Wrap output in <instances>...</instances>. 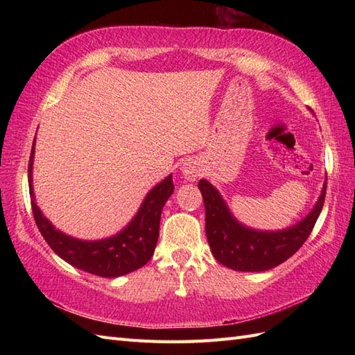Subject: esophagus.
<instances>
[{
	"label": "esophagus",
	"mask_w": 355,
	"mask_h": 355,
	"mask_svg": "<svg viewBox=\"0 0 355 355\" xmlns=\"http://www.w3.org/2000/svg\"><path fill=\"white\" fill-rule=\"evenodd\" d=\"M182 173L186 180H189V182H193L195 178L201 177L202 173V168L198 160H195V158H189V160H186L182 166Z\"/></svg>",
	"instance_id": "1"
}]
</instances>
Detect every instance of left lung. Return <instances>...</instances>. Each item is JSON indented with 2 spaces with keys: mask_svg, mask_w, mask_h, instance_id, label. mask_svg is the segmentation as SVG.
Segmentation results:
<instances>
[{
  "mask_svg": "<svg viewBox=\"0 0 355 355\" xmlns=\"http://www.w3.org/2000/svg\"><path fill=\"white\" fill-rule=\"evenodd\" d=\"M206 209V235L215 259L238 271H266L296 253L310 236L325 201L327 183L319 201L308 216L293 227L279 232H261L238 223L223 197L206 180H200Z\"/></svg>",
  "mask_w": 355,
  "mask_h": 355,
  "instance_id": "left-lung-1",
  "label": "left lung"
}]
</instances>
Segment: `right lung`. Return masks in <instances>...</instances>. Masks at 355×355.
<instances>
[{
    "mask_svg": "<svg viewBox=\"0 0 355 355\" xmlns=\"http://www.w3.org/2000/svg\"><path fill=\"white\" fill-rule=\"evenodd\" d=\"M35 140L28 160V189L35 223L41 235L59 258L70 266L101 277H117L145 266L153 258L160 229V216L164 202L173 192L172 175L166 177L150 191L141 202L137 215L117 235L101 241H82L56 230L36 206L32 169Z\"/></svg>",
    "mask_w": 355,
    "mask_h": 355,
    "instance_id": "add662e5",
    "label": "right lung"
}]
</instances>
